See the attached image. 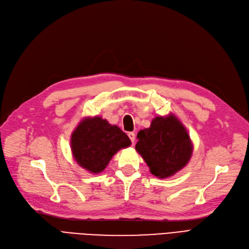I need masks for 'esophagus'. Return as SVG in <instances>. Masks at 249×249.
I'll use <instances>...</instances> for the list:
<instances>
[{
	"label": "esophagus",
	"instance_id": "1",
	"mask_svg": "<svg viewBox=\"0 0 249 249\" xmlns=\"http://www.w3.org/2000/svg\"><path fill=\"white\" fill-rule=\"evenodd\" d=\"M128 137L130 138V140H131L132 143H134V141H135V134L133 132H129L128 133Z\"/></svg>",
	"mask_w": 249,
	"mask_h": 249
}]
</instances>
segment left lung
<instances>
[{"instance_id":"obj_1","label":"left lung","mask_w":249,"mask_h":249,"mask_svg":"<svg viewBox=\"0 0 249 249\" xmlns=\"http://www.w3.org/2000/svg\"><path fill=\"white\" fill-rule=\"evenodd\" d=\"M137 139L136 151L159 178L173 177L192 158L194 144L188 130L173 113L154 117L149 128L138 132Z\"/></svg>"}]
</instances>
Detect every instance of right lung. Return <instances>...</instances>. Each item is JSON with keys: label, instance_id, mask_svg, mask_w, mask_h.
Here are the masks:
<instances>
[{"label": "right lung", "instance_id": "obj_1", "mask_svg": "<svg viewBox=\"0 0 249 249\" xmlns=\"http://www.w3.org/2000/svg\"><path fill=\"white\" fill-rule=\"evenodd\" d=\"M131 145L129 137L102 117H85L71 136V149L75 162L90 174H100L120 149Z\"/></svg>", "mask_w": 249, "mask_h": 249}]
</instances>
